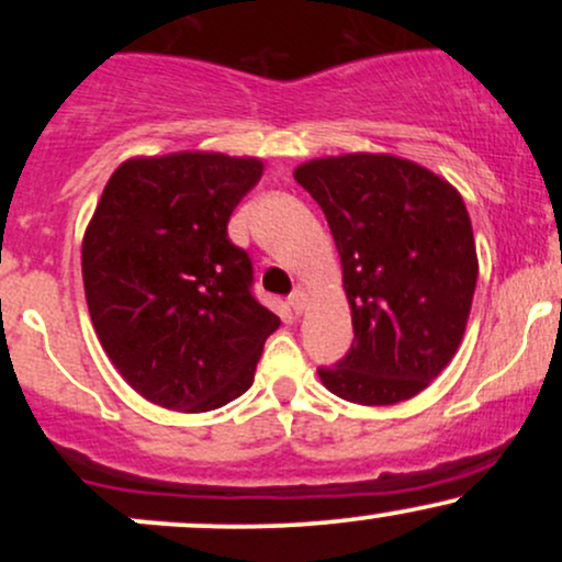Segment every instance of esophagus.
I'll return each instance as SVG.
<instances>
[{"label":"esophagus","instance_id":"34e87169","mask_svg":"<svg viewBox=\"0 0 562 562\" xmlns=\"http://www.w3.org/2000/svg\"><path fill=\"white\" fill-rule=\"evenodd\" d=\"M288 303H290V308H293L295 314H301L303 308H306V293H303V290H293V293H290Z\"/></svg>","mask_w":562,"mask_h":562}]
</instances>
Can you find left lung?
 Segmentation results:
<instances>
[{"label": "left lung", "instance_id": "obj_1", "mask_svg": "<svg viewBox=\"0 0 562 562\" xmlns=\"http://www.w3.org/2000/svg\"><path fill=\"white\" fill-rule=\"evenodd\" d=\"M293 177L325 211L353 322L351 348L319 367L322 383L367 406L417 396L454 357L479 280L460 192L370 153L308 160Z\"/></svg>", "mask_w": 562, "mask_h": 562}]
</instances>
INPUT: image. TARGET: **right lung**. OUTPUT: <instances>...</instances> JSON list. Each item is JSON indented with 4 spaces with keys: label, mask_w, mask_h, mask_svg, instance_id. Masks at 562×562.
Wrapping results in <instances>:
<instances>
[{
    "label": "right lung",
    "mask_w": 562,
    "mask_h": 562,
    "mask_svg": "<svg viewBox=\"0 0 562 562\" xmlns=\"http://www.w3.org/2000/svg\"><path fill=\"white\" fill-rule=\"evenodd\" d=\"M259 158H132L108 179L81 245L83 293L102 348L147 402L211 412L254 383L280 317L254 295V263L229 240Z\"/></svg>",
    "instance_id": "1"
}]
</instances>
